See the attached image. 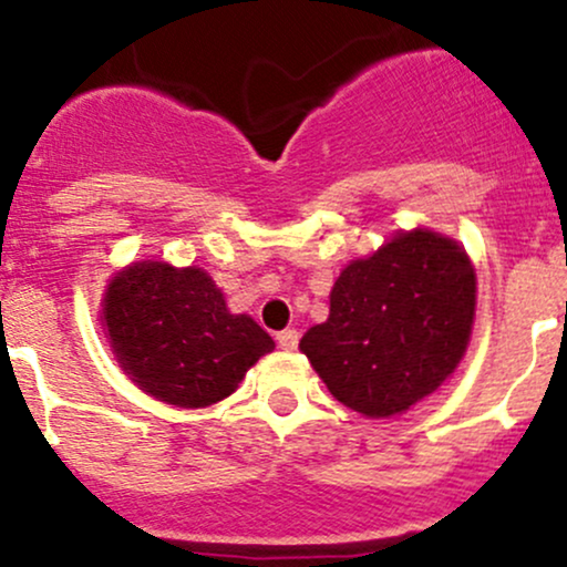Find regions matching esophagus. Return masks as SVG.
<instances>
[{"label": "esophagus", "instance_id": "obj_1", "mask_svg": "<svg viewBox=\"0 0 567 567\" xmlns=\"http://www.w3.org/2000/svg\"><path fill=\"white\" fill-rule=\"evenodd\" d=\"M277 344L282 347L285 352H293L298 347V331H293V328H285V331L277 333Z\"/></svg>", "mask_w": 567, "mask_h": 567}]
</instances>
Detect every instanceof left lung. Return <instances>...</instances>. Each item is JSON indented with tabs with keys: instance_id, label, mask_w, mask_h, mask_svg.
<instances>
[{
	"instance_id": "obj_1",
	"label": "left lung",
	"mask_w": 567,
	"mask_h": 567,
	"mask_svg": "<svg viewBox=\"0 0 567 567\" xmlns=\"http://www.w3.org/2000/svg\"><path fill=\"white\" fill-rule=\"evenodd\" d=\"M474 309L468 255L420 228L352 260L336 279L328 320L298 347L336 401L365 416H393L457 369Z\"/></svg>"
}]
</instances>
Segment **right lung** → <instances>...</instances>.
<instances>
[{
  "label": "right lung",
  "mask_w": 567,
  "mask_h": 567,
  "mask_svg": "<svg viewBox=\"0 0 567 567\" xmlns=\"http://www.w3.org/2000/svg\"><path fill=\"white\" fill-rule=\"evenodd\" d=\"M112 350L145 393L183 409L231 395L271 336L247 315H231L202 269L145 260L117 274L104 296Z\"/></svg>",
  "instance_id": "add662e5"
}]
</instances>
